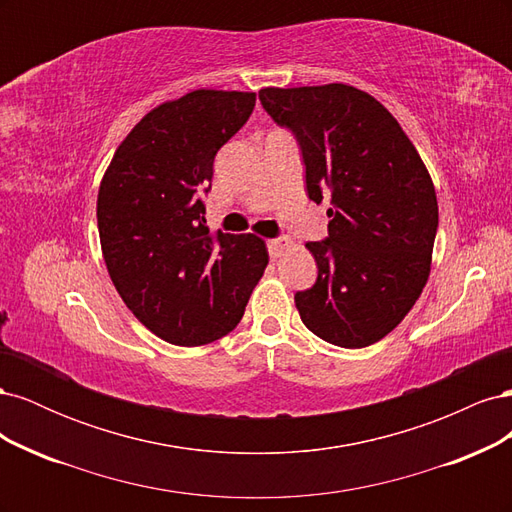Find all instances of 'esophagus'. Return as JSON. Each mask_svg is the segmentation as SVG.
Wrapping results in <instances>:
<instances>
[{
	"label": "esophagus",
	"instance_id": "1",
	"mask_svg": "<svg viewBox=\"0 0 512 512\" xmlns=\"http://www.w3.org/2000/svg\"><path fill=\"white\" fill-rule=\"evenodd\" d=\"M288 245H290V241H288L286 237H282V239H269V241H267L269 256H271L273 260L280 258V256L288 250Z\"/></svg>",
	"mask_w": 512,
	"mask_h": 512
}]
</instances>
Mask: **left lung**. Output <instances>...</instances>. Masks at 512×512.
I'll use <instances>...</instances> for the list:
<instances>
[{
	"mask_svg": "<svg viewBox=\"0 0 512 512\" xmlns=\"http://www.w3.org/2000/svg\"><path fill=\"white\" fill-rule=\"evenodd\" d=\"M258 98L297 138L307 196L331 198L329 237L305 245L318 277L294 294L301 320L339 348L376 344L427 284L438 232L427 168L397 119L361 89L267 87Z\"/></svg>",
	"mask_w": 512,
	"mask_h": 512,
	"instance_id": "obj_1",
	"label": "left lung"
}]
</instances>
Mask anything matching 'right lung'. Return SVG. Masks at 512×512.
<instances>
[{"label": "right lung", "instance_id": "add662e5", "mask_svg": "<svg viewBox=\"0 0 512 512\" xmlns=\"http://www.w3.org/2000/svg\"><path fill=\"white\" fill-rule=\"evenodd\" d=\"M254 104L256 94L215 89L160 104L117 147L100 183L108 275L130 312L168 344L203 346L230 333L269 265L256 235H211L203 203L215 153Z\"/></svg>", "mask_w": 512, "mask_h": 512}]
</instances>
